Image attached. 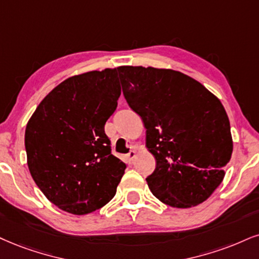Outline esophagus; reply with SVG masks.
<instances>
[{
  "mask_svg": "<svg viewBox=\"0 0 259 259\" xmlns=\"http://www.w3.org/2000/svg\"><path fill=\"white\" fill-rule=\"evenodd\" d=\"M136 157H137V151H136V150H131L128 154L126 155V159H127V162H128V163H132V162L135 161Z\"/></svg>",
  "mask_w": 259,
  "mask_h": 259,
  "instance_id": "esophagus-1",
  "label": "esophagus"
}]
</instances>
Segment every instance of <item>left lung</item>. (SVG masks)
<instances>
[{
	"instance_id": "left-lung-1",
	"label": "left lung",
	"mask_w": 259,
	"mask_h": 259,
	"mask_svg": "<svg viewBox=\"0 0 259 259\" xmlns=\"http://www.w3.org/2000/svg\"><path fill=\"white\" fill-rule=\"evenodd\" d=\"M117 71L156 159L146 178L152 194L181 209L203 203L222 183L233 152L222 103L200 82L173 69L121 66Z\"/></svg>"
}]
</instances>
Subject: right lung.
Wrapping results in <instances>:
<instances>
[{
	"label": "right lung",
	"mask_w": 259,
	"mask_h": 259,
	"mask_svg": "<svg viewBox=\"0 0 259 259\" xmlns=\"http://www.w3.org/2000/svg\"><path fill=\"white\" fill-rule=\"evenodd\" d=\"M120 95L117 68L74 75L49 92L28 120L32 179L63 211L90 213L116 193L126 164L111 155L104 124Z\"/></svg>",
	"instance_id": "obj_1"
}]
</instances>
